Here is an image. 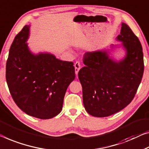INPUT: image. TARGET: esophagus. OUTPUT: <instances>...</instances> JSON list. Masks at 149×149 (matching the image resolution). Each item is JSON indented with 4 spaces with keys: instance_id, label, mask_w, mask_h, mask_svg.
Instances as JSON below:
<instances>
[{
    "instance_id": "34e87169",
    "label": "esophagus",
    "mask_w": 149,
    "mask_h": 149,
    "mask_svg": "<svg viewBox=\"0 0 149 149\" xmlns=\"http://www.w3.org/2000/svg\"><path fill=\"white\" fill-rule=\"evenodd\" d=\"M74 68H75V74L77 75V74H78V72H79V70H80V68H81L80 63H79L78 61H76L74 64Z\"/></svg>"
}]
</instances>
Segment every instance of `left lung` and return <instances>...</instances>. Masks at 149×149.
<instances>
[{"instance_id":"1","label":"left lung","mask_w":149,"mask_h":149,"mask_svg":"<svg viewBox=\"0 0 149 149\" xmlns=\"http://www.w3.org/2000/svg\"><path fill=\"white\" fill-rule=\"evenodd\" d=\"M116 41L122 42L125 55L117 61L109 49L86 52L85 67L78 73L82 86L83 103L88 114L95 117L114 114L129 104L136 94L144 72L143 48L136 35L126 23H122Z\"/></svg>"}]
</instances>
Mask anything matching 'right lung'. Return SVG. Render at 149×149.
I'll use <instances>...</instances> for the list:
<instances>
[{"label":"right lung","instance_id":"obj_1","mask_svg":"<svg viewBox=\"0 0 149 149\" xmlns=\"http://www.w3.org/2000/svg\"><path fill=\"white\" fill-rule=\"evenodd\" d=\"M30 25L15 37L6 65V79L13 100L26 114L49 119L61 112L66 90L75 79L73 62L52 53L35 54L26 41Z\"/></svg>","mask_w":149,"mask_h":149}]
</instances>
